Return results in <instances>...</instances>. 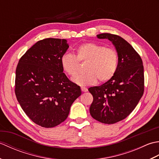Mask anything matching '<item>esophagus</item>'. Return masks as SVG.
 <instances>
[{"instance_id": "1", "label": "esophagus", "mask_w": 159, "mask_h": 159, "mask_svg": "<svg viewBox=\"0 0 159 159\" xmlns=\"http://www.w3.org/2000/svg\"><path fill=\"white\" fill-rule=\"evenodd\" d=\"M81 90H82L83 92H87V91H88V89H87V88H86V87H81Z\"/></svg>"}]
</instances>
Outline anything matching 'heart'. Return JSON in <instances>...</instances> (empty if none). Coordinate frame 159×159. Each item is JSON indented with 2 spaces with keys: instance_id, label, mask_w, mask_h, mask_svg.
I'll return each mask as SVG.
<instances>
[{
  "instance_id": "1",
  "label": "heart",
  "mask_w": 159,
  "mask_h": 159,
  "mask_svg": "<svg viewBox=\"0 0 159 159\" xmlns=\"http://www.w3.org/2000/svg\"><path fill=\"white\" fill-rule=\"evenodd\" d=\"M79 62H86L85 72L72 78L79 85L87 86L100 82H107L112 79L118 66V54L116 50L93 42L80 45L76 50V57L70 53L61 57V65L67 75H76L79 69Z\"/></svg>"
}]
</instances>
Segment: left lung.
Segmentation results:
<instances>
[{
	"label": "left lung",
	"mask_w": 159,
	"mask_h": 159,
	"mask_svg": "<svg viewBox=\"0 0 159 159\" xmlns=\"http://www.w3.org/2000/svg\"><path fill=\"white\" fill-rule=\"evenodd\" d=\"M97 37L112 42L118 54V66L112 79L88 89L93 97L89 112L100 122L112 124L129 116L142 97L143 66L139 54L122 38L110 33Z\"/></svg>",
	"instance_id": "8db88e82"
}]
</instances>
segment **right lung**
Segmentation results:
<instances>
[{
	"mask_svg": "<svg viewBox=\"0 0 159 159\" xmlns=\"http://www.w3.org/2000/svg\"><path fill=\"white\" fill-rule=\"evenodd\" d=\"M68 48L64 39L40 40L17 66V100L26 116L42 127L52 128L65 121L71 105L81 95L80 87L67 79L61 65Z\"/></svg>",
	"mask_w": 159,
	"mask_h": 159,
	"instance_id": "right-lung-1",
	"label": "right lung"
}]
</instances>
